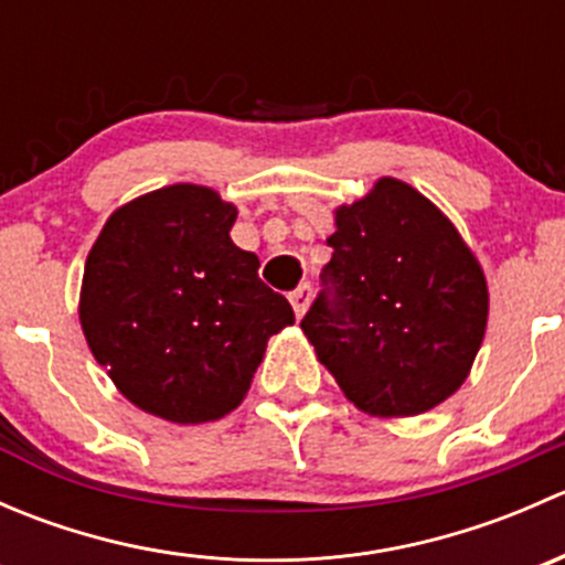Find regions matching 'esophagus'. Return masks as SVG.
Returning a JSON list of instances; mask_svg holds the SVG:
<instances>
[{
	"label": "esophagus",
	"mask_w": 565,
	"mask_h": 565,
	"mask_svg": "<svg viewBox=\"0 0 565 565\" xmlns=\"http://www.w3.org/2000/svg\"><path fill=\"white\" fill-rule=\"evenodd\" d=\"M311 295H315V289H311L309 281L300 284L298 289H292V292H289V303H292L295 315L298 317L306 315V309H309V303H311Z\"/></svg>",
	"instance_id": "obj_1"
}]
</instances>
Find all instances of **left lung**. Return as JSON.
<instances>
[{"mask_svg":"<svg viewBox=\"0 0 565 565\" xmlns=\"http://www.w3.org/2000/svg\"><path fill=\"white\" fill-rule=\"evenodd\" d=\"M333 248L303 333L341 391L372 415H418L465 383L487 330L489 295L451 221L383 177L335 210Z\"/></svg>","mask_w":565,"mask_h":565,"instance_id":"8db88e82","label":"left lung"}]
</instances>
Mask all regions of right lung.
I'll use <instances>...</instances> for the list:
<instances>
[{
    "label": "right lung",
    "mask_w": 565,
    "mask_h": 565,
    "mask_svg": "<svg viewBox=\"0 0 565 565\" xmlns=\"http://www.w3.org/2000/svg\"><path fill=\"white\" fill-rule=\"evenodd\" d=\"M237 210L202 185L161 188L106 221L84 265L82 328L119 391L174 424L235 409L273 333L295 322L259 259L232 243Z\"/></svg>",
    "instance_id": "right-lung-1"
}]
</instances>
